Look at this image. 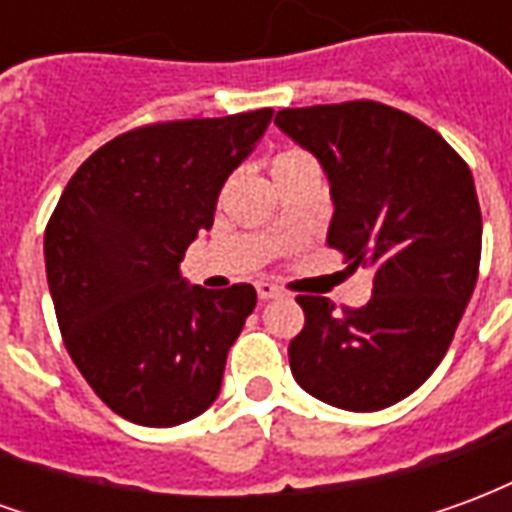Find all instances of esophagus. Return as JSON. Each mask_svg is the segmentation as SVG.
<instances>
[{"label": "esophagus", "mask_w": 512, "mask_h": 512, "mask_svg": "<svg viewBox=\"0 0 512 512\" xmlns=\"http://www.w3.org/2000/svg\"><path fill=\"white\" fill-rule=\"evenodd\" d=\"M257 296H260V301L277 299V296H282V290L277 285H271V282H257Z\"/></svg>", "instance_id": "obj_1"}]
</instances>
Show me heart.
<instances>
[{
  "label": "heart",
  "instance_id": "1",
  "mask_svg": "<svg viewBox=\"0 0 512 512\" xmlns=\"http://www.w3.org/2000/svg\"><path fill=\"white\" fill-rule=\"evenodd\" d=\"M299 161H307V156H304V153H279V156L274 158V164H271V175L279 172V169L293 167V164H299ZM279 230H282V224H274V227H271V233L274 235H279Z\"/></svg>",
  "mask_w": 512,
  "mask_h": 512
}]
</instances>
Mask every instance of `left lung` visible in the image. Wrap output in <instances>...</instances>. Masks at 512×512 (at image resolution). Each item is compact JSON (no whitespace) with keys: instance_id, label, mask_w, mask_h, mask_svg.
Returning a JSON list of instances; mask_svg holds the SVG:
<instances>
[{"instance_id":"8db88e82","label":"left lung","mask_w":512,"mask_h":512,"mask_svg":"<svg viewBox=\"0 0 512 512\" xmlns=\"http://www.w3.org/2000/svg\"><path fill=\"white\" fill-rule=\"evenodd\" d=\"M274 123L329 178V246L348 271H373L359 310L296 299L304 329L288 348L293 378L345 411L395 406L439 367L477 285L483 216L472 172L433 128L376 101L282 109Z\"/></svg>"}]
</instances>
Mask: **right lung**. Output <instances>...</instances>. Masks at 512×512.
<instances>
[{
  "mask_svg": "<svg viewBox=\"0 0 512 512\" xmlns=\"http://www.w3.org/2000/svg\"><path fill=\"white\" fill-rule=\"evenodd\" d=\"M274 109L142 126L98 147L51 213L43 255L73 365L115 414L147 428L200 417L252 315V285L205 290L180 277L211 230L224 180Z\"/></svg>",
  "mask_w": 512,
  "mask_h": 512,
  "instance_id": "1",
  "label": "right lung"
}]
</instances>
